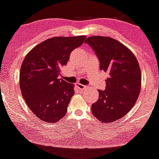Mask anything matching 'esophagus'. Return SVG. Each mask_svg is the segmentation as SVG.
I'll list each match as a JSON object with an SVG mask.
<instances>
[{
	"mask_svg": "<svg viewBox=\"0 0 159 159\" xmlns=\"http://www.w3.org/2000/svg\"><path fill=\"white\" fill-rule=\"evenodd\" d=\"M77 87H78V89H81V90H84V89H87L88 88V87H87V86L81 84H77Z\"/></svg>",
	"mask_w": 159,
	"mask_h": 159,
	"instance_id": "34e87169",
	"label": "esophagus"
}]
</instances>
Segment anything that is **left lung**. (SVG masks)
<instances>
[{
  "mask_svg": "<svg viewBox=\"0 0 159 159\" xmlns=\"http://www.w3.org/2000/svg\"><path fill=\"white\" fill-rule=\"evenodd\" d=\"M88 43L98 56L100 69L108 74L104 90H98L92 113L103 123H112L128 113L139 98L141 87V70L135 55L117 40L91 36Z\"/></svg>",
  "mask_w": 159,
  "mask_h": 159,
  "instance_id": "obj_1",
  "label": "left lung"
}]
</instances>
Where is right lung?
<instances>
[{
    "label": "right lung",
    "mask_w": 159,
    "mask_h": 159,
    "mask_svg": "<svg viewBox=\"0 0 159 159\" xmlns=\"http://www.w3.org/2000/svg\"><path fill=\"white\" fill-rule=\"evenodd\" d=\"M85 35L53 37L41 42L25 57L20 71V88L35 116L55 123L64 117L74 84L58 78L70 53L85 41Z\"/></svg>",
    "instance_id": "right-lung-1"
}]
</instances>
